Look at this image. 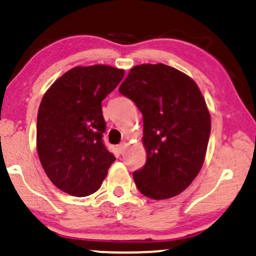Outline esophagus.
<instances>
[{
    "mask_svg": "<svg viewBox=\"0 0 256 256\" xmlns=\"http://www.w3.org/2000/svg\"><path fill=\"white\" fill-rule=\"evenodd\" d=\"M126 146H128V143H126V142H122V143H120V144L118 146V150H119L120 154H122V152H125Z\"/></svg>",
    "mask_w": 256,
    "mask_h": 256,
    "instance_id": "obj_1",
    "label": "esophagus"
}]
</instances>
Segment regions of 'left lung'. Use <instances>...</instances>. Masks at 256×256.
Wrapping results in <instances>:
<instances>
[{
    "instance_id": "left-lung-1",
    "label": "left lung",
    "mask_w": 256,
    "mask_h": 256,
    "mask_svg": "<svg viewBox=\"0 0 256 256\" xmlns=\"http://www.w3.org/2000/svg\"><path fill=\"white\" fill-rule=\"evenodd\" d=\"M143 116L146 165L134 172L137 189L152 200L186 189L204 165L210 116L195 82L164 64L131 68L120 85Z\"/></svg>"
}]
</instances>
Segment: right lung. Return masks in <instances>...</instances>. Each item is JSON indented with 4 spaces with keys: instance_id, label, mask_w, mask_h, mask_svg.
Masks as SVG:
<instances>
[{
    "instance_id": "1",
    "label": "right lung",
    "mask_w": 256,
    "mask_h": 256,
    "mask_svg": "<svg viewBox=\"0 0 256 256\" xmlns=\"http://www.w3.org/2000/svg\"><path fill=\"white\" fill-rule=\"evenodd\" d=\"M124 70L74 67L44 94L37 116V152L44 172L62 192L84 198L98 192L116 158L106 148L101 102Z\"/></svg>"
}]
</instances>
